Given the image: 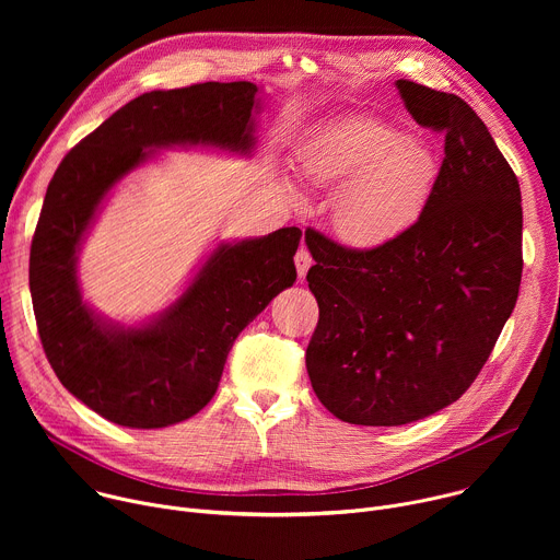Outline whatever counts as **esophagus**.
<instances>
[{
    "label": "esophagus",
    "mask_w": 560,
    "mask_h": 560,
    "mask_svg": "<svg viewBox=\"0 0 560 560\" xmlns=\"http://www.w3.org/2000/svg\"><path fill=\"white\" fill-rule=\"evenodd\" d=\"M294 266H296V272H299V277L303 279V277L307 275L310 266H312V257H310L307 248H299V253H296V257H294Z\"/></svg>",
    "instance_id": "34e87169"
}]
</instances>
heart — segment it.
<instances>
[{
  "label": "heart",
  "mask_w": 560,
  "mask_h": 560,
  "mask_svg": "<svg viewBox=\"0 0 560 560\" xmlns=\"http://www.w3.org/2000/svg\"><path fill=\"white\" fill-rule=\"evenodd\" d=\"M436 152L383 121H335L299 148V173L312 190L332 195V221L348 244L378 248L408 232L425 212L436 179ZM283 190L301 192L283 179Z\"/></svg>",
  "instance_id": "heart-1"
}]
</instances>
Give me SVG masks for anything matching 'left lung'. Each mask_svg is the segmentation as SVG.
I'll list each match as a JSON object with an SVG mask.
<instances>
[{"label":"left lung","instance_id":"left-lung-1","mask_svg":"<svg viewBox=\"0 0 560 560\" xmlns=\"http://www.w3.org/2000/svg\"><path fill=\"white\" fill-rule=\"evenodd\" d=\"M408 113L445 130L421 219L394 242L348 250L305 230L318 324L305 350L314 394L352 425H406L474 383L510 318L523 272L514 171L458 95L396 79Z\"/></svg>","mask_w":560,"mask_h":560}]
</instances>
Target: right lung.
Segmentation results:
<instances>
[{
  "label": "right lung",
  "mask_w": 560,
  "mask_h": 560,
  "mask_svg": "<svg viewBox=\"0 0 560 560\" xmlns=\"http://www.w3.org/2000/svg\"><path fill=\"white\" fill-rule=\"evenodd\" d=\"M259 113L253 82L143 93L74 145L48 184L28 275L39 339L61 385L117 425L168 428L210 404L236 337L296 281L301 230L214 244L182 294L139 324L84 299L79 253L117 184L159 150L250 156Z\"/></svg>",
  "instance_id": "add662e5"
}]
</instances>
